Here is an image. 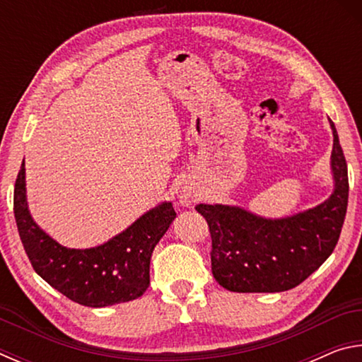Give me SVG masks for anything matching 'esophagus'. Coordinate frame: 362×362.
Here are the masks:
<instances>
[{"instance_id":"34e87169","label":"esophagus","mask_w":362,"mask_h":362,"mask_svg":"<svg viewBox=\"0 0 362 362\" xmlns=\"http://www.w3.org/2000/svg\"><path fill=\"white\" fill-rule=\"evenodd\" d=\"M192 201H193L192 192H189V189H183V192L180 193V204L182 206H189V204H192Z\"/></svg>"}]
</instances>
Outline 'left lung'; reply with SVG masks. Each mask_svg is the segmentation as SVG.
Listing matches in <instances>:
<instances>
[{
    "label": "left lung",
    "mask_w": 362,
    "mask_h": 362,
    "mask_svg": "<svg viewBox=\"0 0 362 362\" xmlns=\"http://www.w3.org/2000/svg\"><path fill=\"white\" fill-rule=\"evenodd\" d=\"M334 134V192L313 209L265 218L238 206L198 204L209 225L212 274L231 292H284L315 273L334 252L346 216L348 169Z\"/></svg>",
    "instance_id": "8db88e82"
}]
</instances>
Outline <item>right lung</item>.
Listing matches in <instances>:
<instances>
[{
  "label": "right lung",
  "mask_w": 362,
  "mask_h": 362,
  "mask_svg": "<svg viewBox=\"0 0 362 362\" xmlns=\"http://www.w3.org/2000/svg\"><path fill=\"white\" fill-rule=\"evenodd\" d=\"M14 216L23 249L35 272L73 302L102 308L131 302L148 289L153 249L177 214L173 204L163 203L100 246L64 247L30 216L25 164L22 163L14 188Z\"/></svg>",
  "instance_id": "right-lung-1"
}]
</instances>
